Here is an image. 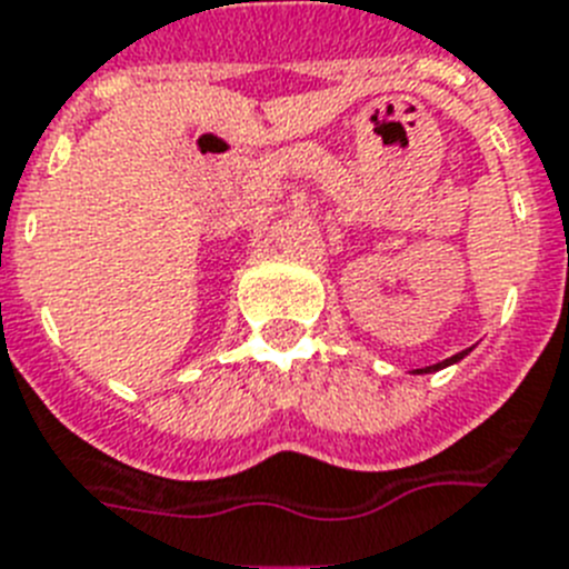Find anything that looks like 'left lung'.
<instances>
[{
	"label": "left lung",
	"instance_id": "obj_1",
	"mask_svg": "<svg viewBox=\"0 0 569 569\" xmlns=\"http://www.w3.org/2000/svg\"><path fill=\"white\" fill-rule=\"evenodd\" d=\"M468 351H459V355H453V358L442 360V363H433V366H425V369H419V372H436V369H442V366H450V363H457V360H462Z\"/></svg>",
	"mask_w": 569,
	"mask_h": 569
}]
</instances>
